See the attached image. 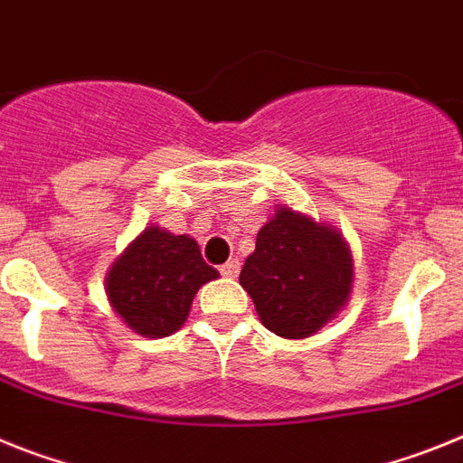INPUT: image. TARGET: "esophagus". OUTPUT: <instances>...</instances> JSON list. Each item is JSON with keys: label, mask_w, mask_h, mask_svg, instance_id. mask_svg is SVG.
I'll list each match as a JSON object with an SVG mask.
<instances>
[{"label": "esophagus", "mask_w": 463, "mask_h": 463, "mask_svg": "<svg viewBox=\"0 0 463 463\" xmlns=\"http://www.w3.org/2000/svg\"><path fill=\"white\" fill-rule=\"evenodd\" d=\"M219 272L223 277H237V272H240V260L237 259H231L228 263H223L219 268Z\"/></svg>", "instance_id": "esophagus-1"}]
</instances>
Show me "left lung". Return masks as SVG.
<instances>
[{
  "label": "left lung",
  "mask_w": 463,
  "mask_h": 463,
  "mask_svg": "<svg viewBox=\"0 0 463 463\" xmlns=\"http://www.w3.org/2000/svg\"><path fill=\"white\" fill-rule=\"evenodd\" d=\"M352 279L343 235L287 207L260 228L254 254L240 272L263 326L291 340L312 335L333 319L349 300Z\"/></svg>",
  "instance_id": "8db88e82"
}]
</instances>
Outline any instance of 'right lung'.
Masks as SVG:
<instances>
[{
  "label": "right lung",
  "mask_w": 463,
  "mask_h": 463,
  "mask_svg": "<svg viewBox=\"0 0 463 463\" xmlns=\"http://www.w3.org/2000/svg\"><path fill=\"white\" fill-rule=\"evenodd\" d=\"M216 277L195 240L151 226L111 265L107 296L132 331L165 337L182 328L193 296Z\"/></svg>",
  "instance_id": "add662e5"
}]
</instances>
